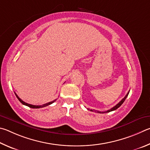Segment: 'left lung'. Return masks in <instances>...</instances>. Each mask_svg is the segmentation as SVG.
<instances>
[{
    "instance_id": "8db88e82",
    "label": "left lung",
    "mask_w": 150,
    "mask_h": 150,
    "mask_svg": "<svg viewBox=\"0 0 150 150\" xmlns=\"http://www.w3.org/2000/svg\"><path fill=\"white\" fill-rule=\"evenodd\" d=\"M129 92H130V91H128V92L127 93V95H126L125 96V98H123L122 99V100L121 101H120V102H119V103H118V104H117L116 105H115V107H112V108H111V109H109V110H107V111H104V112H101V111H97V112H99V113H104V112H111V111H115V110H116V109H117L118 108H119V107L120 106V105H121L123 103H124V101H125V99H126V98H127V96H128V93H129ZM90 111H93V110H92V109H90Z\"/></svg>"
}]
</instances>
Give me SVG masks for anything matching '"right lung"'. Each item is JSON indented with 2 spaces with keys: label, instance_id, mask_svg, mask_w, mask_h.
Returning <instances> with one entry per match:
<instances>
[{
  "label": "right lung",
  "instance_id": "1",
  "mask_svg": "<svg viewBox=\"0 0 150 150\" xmlns=\"http://www.w3.org/2000/svg\"><path fill=\"white\" fill-rule=\"evenodd\" d=\"M15 95H16V98L18 99V100H19L23 105H26V106H28V107H30V108H33V109H39V108H42V107L48 106V105H51V104H52V103H54V102L57 100V99H54V100H53L52 101L49 102V103H45V104H43V105H31V104L27 103H25V102H24L23 101H22V99H21L19 98V97H18V96L16 95V93H15Z\"/></svg>",
  "mask_w": 150,
  "mask_h": 150
}]
</instances>
